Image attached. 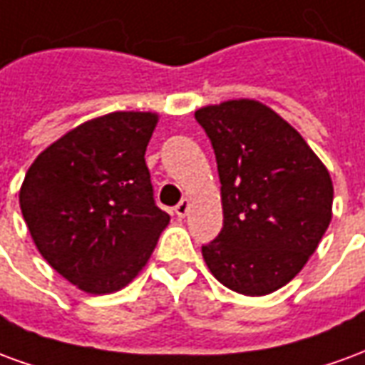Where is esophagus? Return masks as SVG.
I'll return each instance as SVG.
<instances>
[{
  "instance_id": "1",
  "label": "esophagus",
  "mask_w": 365,
  "mask_h": 365,
  "mask_svg": "<svg viewBox=\"0 0 365 365\" xmlns=\"http://www.w3.org/2000/svg\"><path fill=\"white\" fill-rule=\"evenodd\" d=\"M187 211H190V199H182V201L175 205V215H178L180 219H183V217L187 215Z\"/></svg>"
}]
</instances>
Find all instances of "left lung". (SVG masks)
<instances>
[{"label":"left lung","mask_w":365,"mask_h":365,"mask_svg":"<svg viewBox=\"0 0 365 365\" xmlns=\"http://www.w3.org/2000/svg\"><path fill=\"white\" fill-rule=\"evenodd\" d=\"M213 144L222 229L201 248L219 282L248 297L303 269L332 219V180L305 138L268 105L230 99L195 111Z\"/></svg>","instance_id":"obj_1"}]
</instances>
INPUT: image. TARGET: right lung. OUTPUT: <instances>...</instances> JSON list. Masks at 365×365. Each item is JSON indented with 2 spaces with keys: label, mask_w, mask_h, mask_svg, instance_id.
<instances>
[{
  "label": "right lung",
  "mask_w": 365,
  "mask_h": 365,
  "mask_svg": "<svg viewBox=\"0 0 365 365\" xmlns=\"http://www.w3.org/2000/svg\"><path fill=\"white\" fill-rule=\"evenodd\" d=\"M156 113L86 120L29 168L19 205L43 258L78 289H123L146 266L170 215L154 203L144 152Z\"/></svg>",
  "instance_id": "right-lung-1"
}]
</instances>
